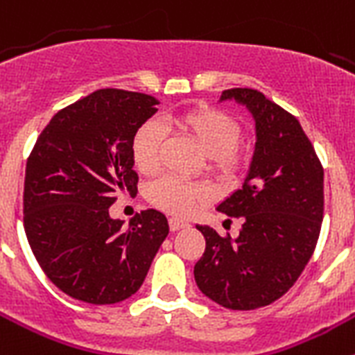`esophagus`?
Returning a JSON list of instances; mask_svg holds the SVG:
<instances>
[{"instance_id": "esophagus-1", "label": "esophagus", "mask_w": 355, "mask_h": 355, "mask_svg": "<svg viewBox=\"0 0 355 355\" xmlns=\"http://www.w3.org/2000/svg\"><path fill=\"white\" fill-rule=\"evenodd\" d=\"M168 225H171V231H181V229L188 227V222L187 220H181V218H168Z\"/></svg>"}]
</instances>
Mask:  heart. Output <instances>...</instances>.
<instances>
[{
  "label": "heart",
  "mask_w": 355,
  "mask_h": 355,
  "mask_svg": "<svg viewBox=\"0 0 355 355\" xmlns=\"http://www.w3.org/2000/svg\"><path fill=\"white\" fill-rule=\"evenodd\" d=\"M171 122L193 140L208 156V168L222 181H236L250 162V149L240 142V122L225 110L196 105L171 115ZM163 130L158 122L147 121L131 140L135 167L142 174H153L159 167ZM147 199L171 215H188L196 206L209 199V188L202 183H188L172 175L159 178L147 188Z\"/></svg>",
  "instance_id": "b5f03b06"
}]
</instances>
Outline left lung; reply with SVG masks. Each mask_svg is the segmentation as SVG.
<instances>
[{
  "mask_svg": "<svg viewBox=\"0 0 355 355\" xmlns=\"http://www.w3.org/2000/svg\"><path fill=\"white\" fill-rule=\"evenodd\" d=\"M247 106L256 147L243 187L218 205L240 218L238 238L197 225L206 240L193 266L199 290L227 309L250 311L281 299L315 252L324 218V167L300 122L254 89L224 90Z\"/></svg>",
  "mask_w": 355,
  "mask_h": 355,
  "instance_id": "1",
  "label": "left lung"
}]
</instances>
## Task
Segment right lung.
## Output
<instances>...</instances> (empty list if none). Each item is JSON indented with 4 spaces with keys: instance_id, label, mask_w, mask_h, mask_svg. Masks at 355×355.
Wrapping results in <instances>:
<instances>
[{
    "instance_id": "right-lung-1",
    "label": "right lung",
    "mask_w": 355,
    "mask_h": 355,
    "mask_svg": "<svg viewBox=\"0 0 355 355\" xmlns=\"http://www.w3.org/2000/svg\"><path fill=\"white\" fill-rule=\"evenodd\" d=\"M158 99L101 89L60 110L26 162L24 231L58 290L87 304H117L139 291L168 234L165 215L146 209L122 229L108 208L137 190L131 140Z\"/></svg>"
}]
</instances>
